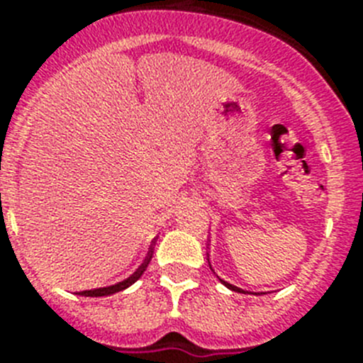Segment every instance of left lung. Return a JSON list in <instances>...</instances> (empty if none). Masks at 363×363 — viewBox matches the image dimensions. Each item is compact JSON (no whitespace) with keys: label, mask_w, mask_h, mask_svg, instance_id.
<instances>
[{"label":"left lung","mask_w":363,"mask_h":363,"mask_svg":"<svg viewBox=\"0 0 363 363\" xmlns=\"http://www.w3.org/2000/svg\"><path fill=\"white\" fill-rule=\"evenodd\" d=\"M207 259H209V258H207ZM211 269H213V267H211ZM220 281H221V284H223V285H225L227 289H230V291H238V293H243V291H242V289H240V287H236V285L229 284V281H225V280H221V278H220Z\"/></svg>","instance_id":"left-lung-1"}]
</instances>
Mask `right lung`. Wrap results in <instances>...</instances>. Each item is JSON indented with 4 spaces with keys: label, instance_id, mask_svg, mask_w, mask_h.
<instances>
[{
    "label": "right lung",
    "instance_id": "right-lung-1",
    "mask_svg": "<svg viewBox=\"0 0 363 363\" xmlns=\"http://www.w3.org/2000/svg\"><path fill=\"white\" fill-rule=\"evenodd\" d=\"M150 258H152V255H149V256H147V259H145V262H143L142 265H140V269H138V271L134 272L133 277H129V278H127V280H123V281H118V284H114V285H108V287H99V289L82 291V293H78V294H79V296H96V298H98V296H108V294L120 293V291H123V289H127V287H130V285H133L134 281H136V280H140V277H142L143 272H145L147 265H149Z\"/></svg>",
    "mask_w": 363,
    "mask_h": 363
}]
</instances>
